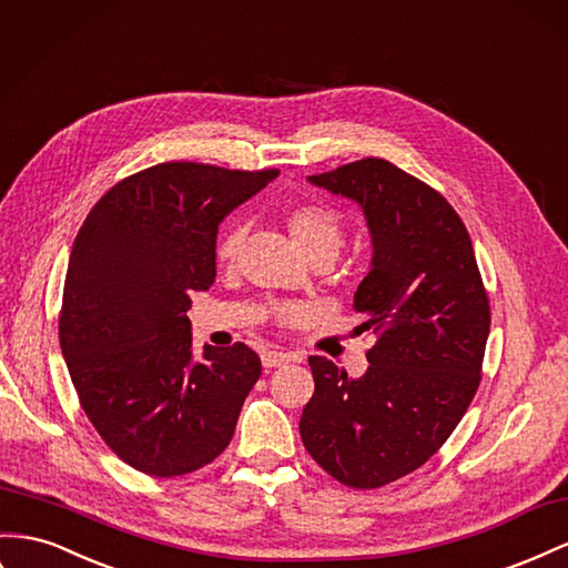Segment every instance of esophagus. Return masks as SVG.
Segmentation results:
<instances>
[{"instance_id": "esophagus-1", "label": "esophagus", "mask_w": 568, "mask_h": 568, "mask_svg": "<svg viewBox=\"0 0 568 568\" xmlns=\"http://www.w3.org/2000/svg\"><path fill=\"white\" fill-rule=\"evenodd\" d=\"M260 361H263L265 367H277V365H284V363H291V361H294V356L284 354V351H263Z\"/></svg>"}]
</instances>
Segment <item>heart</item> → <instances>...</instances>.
Returning <instances> with one entry per match:
<instances>
[{
    "label": "heart",
    "instance_id": "obj_1",
    "mask_svg": "<svg viewBox=\"0 0 568 568\" xmlns=\"http://www.w3.org/2000/svg\"><path fill=\"white\" fill-rule=\"evenodd\" d=\"M286 226L291 239L305 255L332 253L336 255L342 248L344 226L342 217L325 203H301L286 212ZM243 241H246V222L234 220L229 222L217 241V260L220 263H234L239 257ZM298 315L296 308H284L280 313L282 320H294Z\"/></svg>",
    "mask_w": 568,
    "mask_h": 568
}]
</instances>
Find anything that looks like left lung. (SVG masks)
Segmentation results:
<instances>
[{
	"label": "left lung",
	"instance_id": "obj_1",
	"mask_svg": "<svg viewBox=\"0 0 568 568\" xmlns=\"http://www.w3.org/2000/svg\"><path fill=\"white\" fill-rule=\"evenodd\" d=\"M313 186L348 197L371 232V270L354 308L377 336L367 371L311 356L301 439L332 478L375 489L420 468L464 418L480 385L489 303L462 217L387 160L365 158Z\"/></svg>",
	"mask_w": 568,
	"mask_h": 568
}]
</instances>
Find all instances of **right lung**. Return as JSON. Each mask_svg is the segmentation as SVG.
Listing matches in <instances>:
<instances>
[{
  "label": "right lung",
  "mask_w": 568,
  "mask_h": 568,
  "mask_svg": "<svg viewBox=\"0 0 568 568\" xmlns=\"http://www.w3.org/2000/svg\"><path fill=\"white\" fill-rule=\"evenodd\" d=\"M277 174L150 166L106 191L73 241L61 354L85 416L135 470L193 473L234 437L260 358L241 342L193 358L189 296L214 282L222 220Z\"/></svg>",
  "instance_id": "right-lung-1"
}]
</instances>
